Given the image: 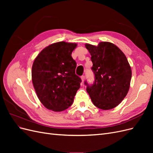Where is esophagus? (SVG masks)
Instances as JSON below:
<instances>
[{"instance_id":"34e87169","label":"esophagus","mask_w":153,"mask_h":153,"mask_svg":"<svg viewBox=\"0 0 153 153\" xmlns=\"http://www.w3.org/2000/svg\"><path fill=\"white\" fill-rule=\"evenodd\" d=\"M81 79H82V82L84 81V80H85V76L84 75H82V76H81Z\"/></svg>"}]
</instances>
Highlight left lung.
<instances>
[{
    "instance_id": "left-lung-1",
    "label": "left lung",
    "mask_w": 153,
    "mask_h": 153,
    "mask_svg": "<svg viewBox=\"0 0 153 153\" xmlns=\"http://www.w3.org/2000/svg\"><path fill=\"white\" fill-rule=\"evenodd\" d=\"M85 47L91 53L94 74L93 84L84 82L86 91L96 107L112 109L124 100L129 89L131 69L128 59L110 42H100L98 46L85 44Z\"/></svg>"
}]
</instances>
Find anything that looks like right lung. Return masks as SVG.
I'll return each mask as SVG.
<instances>
[{"instance_id": "add662e5", "label": "right lung", "mask_w": 153, "mask_h": 153, "mask_svg": "<svg viewBox=\"0 0 153 153\" xmlns=\"http://www.w3.org/2000/svg\"><path fill=\"white\" fill-rule=\"evenodd\" d=\"M76 46L55 43L44 48L34 60L32 81L39 101L49 110L67 109L80 87L82 80L75 74L76 62L71 57Z\"/></svg>"}]
</instances>
